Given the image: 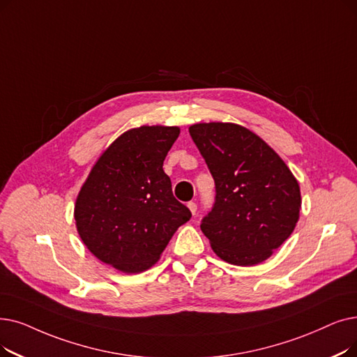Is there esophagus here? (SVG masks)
<instances>
[{
    "label": "esophagus",
    "instance_id": "obj_1",
    "mask_svg": "<svg viewBox=\"0 0 357 357\" xmlns=\"http://www.w3.org/2000/svg\"><path fill=\"white\" fill-rule=\"evenodd\" d=\"M188 208L191 210L192 214H195V213H197V203H194V201H190V203H188Z\"/></svg>",
    "mask_w": 357,
    "mask_h": 357
}]
</instances>
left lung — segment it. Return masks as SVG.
Here are the masks:
<instances>
[{
  "label": "left lung",
  "mask_w": 357,
  "mask_h": 357,
  "mask_svg": "<svg viewBox=\"0 0 357 357\" xmlns=\"http://www.w3.org/2000/svg\"><path fill=\"white\" fill-rule=\"evenodd\" d=\"M190 135L215 185L199 225L213 251L235 266L266 261L298 223V181L270 146L236 123H195Z\"/></svg>",
  "instance_id": "left-lung-1"
}]
</instances>
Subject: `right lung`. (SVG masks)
I'll return each instance as SVG.
<instances>
[{"mask_svg":"<svg viewBox=\"0 0 357 357\" xmlns=\"http://www.w3.org/2000/svg\"><path fill=\"white\" fill-rule=\"evenodd\" d=\"M178 135V127L130 130L93 166L74 219L89 251L105 264L123 273L150 268L176 229L191 219L163 170Z\"/></svg>","mask_w":357,"mask_h":357,"instance_id":"right-lung-1","label":"right lung"}]
</instances>
